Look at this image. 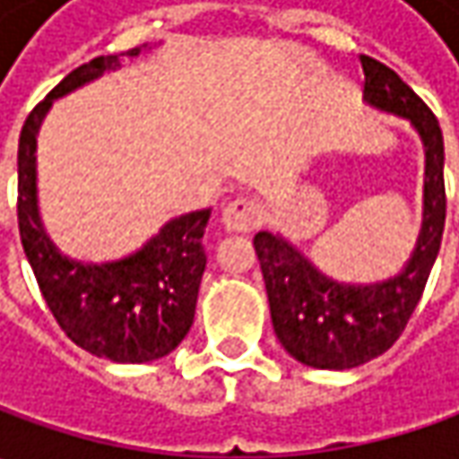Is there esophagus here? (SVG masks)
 I'll use <instances>...</instances> for the list:
<instances>
[{"label":"esophagus","instance_id":"esophagus-1","mask_svg":"<svg viewBox=\"0 0 459 459\" xmlns=\"http://www.w3.org/2000/svg\"><path fill=\"white\" fill-rule=\"evenodd\" d=\"M263 221V209L255 199L238 196L235 202H230L221 209V224L227 232H253L257 224Z\"/></svg>","mask_w":459,"mask_h":459}]
</instances>
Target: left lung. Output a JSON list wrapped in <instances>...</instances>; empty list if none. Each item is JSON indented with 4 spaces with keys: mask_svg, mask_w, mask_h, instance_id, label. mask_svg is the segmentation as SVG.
I'll use <instances>...</instances> for the list:
<instances>
[{
    "mask_svg": "<svg viewBox=\"0 0 459 459\" xmlns=\"http://www.w3.org/2000/svg\"><path fill=\"white\" fill-rule=\"evenodd\" d=\"M360 63L365 101L406 117L427 148L424 224L406 271L385 283L344 286L314 271L286 239L271 232L253 239L278 340L296 360L322 370L358 368L401 337L432 273L447 212L445 143L437 117L385 63L370 56H360Z\"/></svg>",
    "mask_w": 459,
    "mask_h": 459,
    "instance_id": "obj_1",
    "label": "left lung"
}]
</instances>
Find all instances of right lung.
I'll use <instances>...</instances> for the list:
<instances>
[{"label": "right lung", "mask_w": 459, "mask_h": 459, "mask_svg": "<svg viewBox=\"0 0 459 459\" xmlns=\"http://www.w3.org/2000/svg\"><path fill=\"white\" fill-rule=\"evenodd\" d=\"M137 53L140 48H130L119 56ZM117 65V56L83 63L27 115L17 148V224L45 304L65 337L97 358L151 362L176 350L194 325L206 268L202 238L212 212L168 221L140 253L119 263L83 265L63 257L48 239L35 199V137L53 99Z\"/></svg>", "instance_id": "right-lung-1"}]
</instances>
